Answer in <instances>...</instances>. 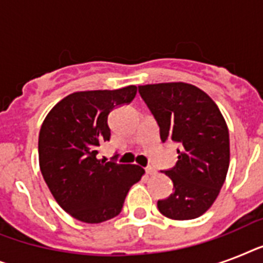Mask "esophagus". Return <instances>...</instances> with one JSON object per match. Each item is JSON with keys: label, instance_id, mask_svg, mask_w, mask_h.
Wrapping results in <instances>:
<instances>
[{"label": "esophagus", "instance_id": "34e87169", "mask_svg": "<svg viewBox=\"0 0 263 263\" xmlns=\"http://www.w3.org/2000/svg\"><path fill=\"white\" fill-rule=\"evenodd\" d=\"M156 172L157 171L153 168V166H148V168H146V173H147V175H154Z\"/></svg>", "mask_w": 263, "mask_h": 263}]
</instances>
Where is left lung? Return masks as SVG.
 Here are the masks:
<instances>
[{
  "label": "left lung",
  "instance_id": "8db88e82",
  "mask_svg": "<svg viewBox=\"0 0 263 263\" xmlns=\"http://www.w3.org/2000/svg\"><path fill=\"white\" fill-rule=\"evenodd\" d=\"M160 125L162 143H179V160L165 175L175 191L158 200L172 220H192L212 208L229 168V132L224 116L204 91L183 82L139 86Z\"/></svg>",
  "mask_w": 263,
  "mask_h": 263
}]
</instances>
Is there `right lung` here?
I'll return each instance as SVG.
<instances>
[{
    "label": "right lung",
    "mask_w": 263,
    "mask_h": 263,
    "mask_svg": "<svg viewBox=\"0 0 263 263\" xmlns=\"http://www.w3.org/2000/svg\"><path fill=\"white\" fill-rule=\"evenodd\" d=\"M138 87L76 91L55 103L39 131V168L55 202L76 220L99 224L119 216L129 188L144 175L139 165L98 158L110 139L107 116L129 103Z\"/></svg>",
    "instance_id": "1"
}]
</instances>
